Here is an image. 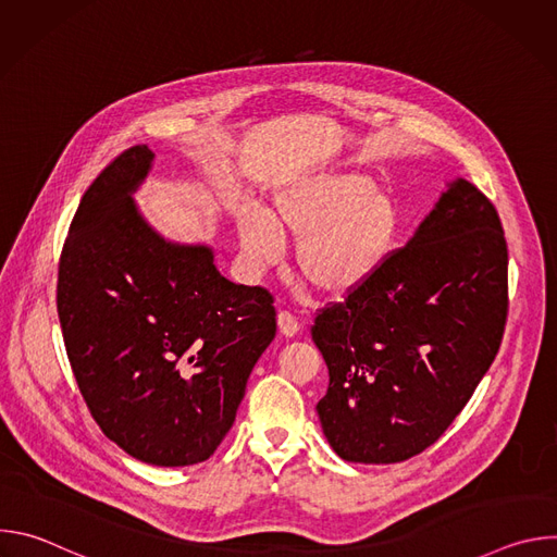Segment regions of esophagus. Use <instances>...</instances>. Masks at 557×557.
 Listing matches in <instances>:
<instances>
[{
	"mask_svg": "<svg viewBox=\"0 0 557 557\" xmlns=\"http://www.w3.org/2000/svg\"><path fill=\"white\" fill-rule=\"evenodd\" d=\"M277 329H280V333H282L284 337H295V335L299 333L297 317L290 314L288 310H282V312L277 314Z\"/></svg>",
	"mask_w": 557,
	"mask_h": 557,
	"instance_id": "1",
	"label": "esophagus"
}]
</instances>
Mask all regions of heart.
I'll list each match as a JSON object with an SVG mask.
<instances>
[{
  "label": "heart",
  "instance_id": "b5f03b06",
  "mask_svg": "<svg viewBox=\"0 0 557 557\" xmlns=\"http://www.w3.org/2000/svg\"><path fill=\"white\" fill-rule=\"evenodd\" d=\"M404 228L396 196L363 172H317L273 196L271 213L243 207L237 235L253 275L282 260V238L297 245L295 264L317 290L344 299L368 286L392 258Z\"/></svg>",
  "mask_w": 557,
  "mask_h": 557
}]
</instances>
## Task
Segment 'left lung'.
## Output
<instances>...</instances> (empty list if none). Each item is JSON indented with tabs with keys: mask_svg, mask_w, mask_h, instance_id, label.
Instances as JSON below:
<instances>
[{
	"mask_svg": "<svg viewBox=\"0 0 557 557\" xmlns=\"http://www.w3.org/2000/svg\"><path fill=\"white\" fill-rule=\"evenodd\" d=\"M507 264L496 207L458 178L368 286L317 312V414L337 456L401 462L441 438L498 355Z\"/></svg>",
	"mask_w": 557,
	"mask_h": 557,
	"instance_id": "obj_1",
	"label": "left lung"
}]
</instances>
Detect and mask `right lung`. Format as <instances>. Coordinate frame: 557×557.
<instances>
[{
	"label": "right lung",
	"instance_id": "add662e5",
	"mask_svg": "<svg viewBox=\"0 0 557 557\" xmlns=\"http://www.w3.org/2000/svg\"><path fill=\"white\" fill-rule=\"evenodd\" d=\"M153 153L134 145L97 176L59 258L57 312L84 401L136 460H207L235 421L249 374L275 337L273 295L233 284L205 245H176L132 194Z\"/></svg>",
	"mask_w": 557,
	"mask_h": 557
}]
</instances>
